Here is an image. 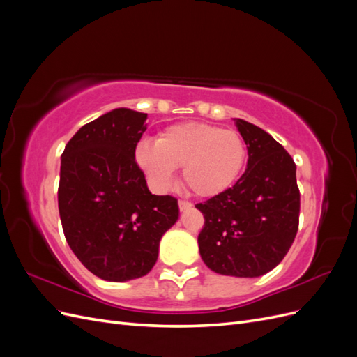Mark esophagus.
I'll use <instances>...</instances> for the list:
<instances>
[{
  "instance_id": "esophagus-1",
  "label": "esophagus",
  "mask_w": 357,
  "mask_h": 357,
  "mask_svg": "<svg viewBox=\"0 0 357 357\" xmlns=\"http://www.w3.org/2000/svg\"><path fill=\"white\" fill-rule=\"evenodd\" d=\"M178 208H180V211H185V210H189V208H192V204L190 202H188V201H178Z\"/></svg>"
}]
</instances>
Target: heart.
Returning a JSON list of instances; mask_svg holds the SVG:
<instances>
[{"mask_svg": "<svg viewBox=\"0 0 357 357\" xmlns=\"http://www.w3.org/2000/svg\"><path fill=\"white\" fill-rule=\"evenodd\" d=\"M247 159L243 137L215 125L181 122L158 134L155 143L143 139L135 162L152 186L167 190L181 168L183 183L199 198L218 197L238 180Z\"/></svg>", "mask_w": 357, "mask_h": 357, "instance_id": "heart-1", "label": "heart"}]
</instances>
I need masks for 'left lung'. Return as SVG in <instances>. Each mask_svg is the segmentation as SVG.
Returning <instances> with one entry per match:
<instances>
[{"label":"left lung","instance_id":"left-lung-1","mask_svg":"<svg viewBox=\"0 0 357 357\" xmlns=\"http://www.w3.org/2000/svg\"><path fill=\"white\" fill-rule=\"evenodd\" d=\"M247 146V168L232 188L195 207L204 214L199 253L211 271L261 277L289 252L299 223L296 165L259 126L234 119Z\"/></svg>","mask_w":357,"mask_h":357}]
</instances>
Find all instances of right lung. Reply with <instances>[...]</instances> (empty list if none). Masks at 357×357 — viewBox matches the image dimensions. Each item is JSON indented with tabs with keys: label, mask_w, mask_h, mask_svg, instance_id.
Wrapping results in <instances>:
<instances>
[{
	"label": "right lung",
	"mask_w": 357,
	"mask_h": 357,
	"mask_svg": "<svg viewBox=\"0 0 357 357\" xmlns=\"http://www.w3.org/2000/svg\"><path fill=\"white\" fill-rule=\"evenodd\" d=\"M147 114L114 109L82 126L61 156L58 205L73 253L107 282L150 273L178 219L177 199L152 195L135 162Z\"/></svg>",
	"instance_id": "1"
}]
</instances>
